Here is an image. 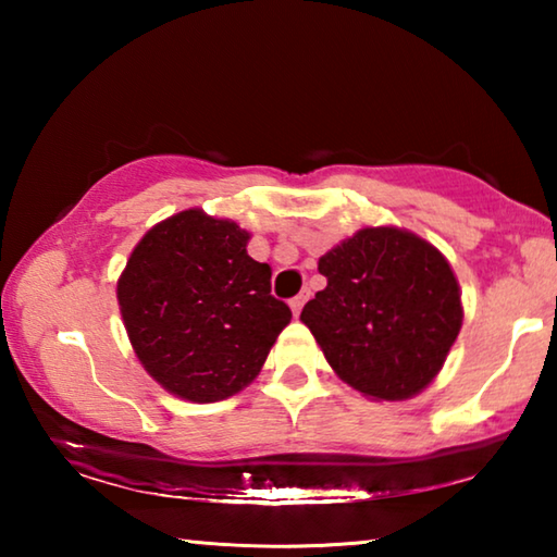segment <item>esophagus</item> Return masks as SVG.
Masks as SVG:
<instances>
[{
	"label": "esophagus",
	"instance_id": "obj_1",
	"mask_svg": "<svg viewBox=\"0 0 557 557\" xmlns=\"http://www.w3.org/2000/svg\"><path fill=\"white\" fill-rule=\"evenodd\" d=\"M307 297H309V292H299V295H297V297H292V299H289L292 314H295V317H299V312H301V307H305V301H307Z\"/></svg>",
	"mask_w": 557,
	"mask_h": 557
}]
</instances>
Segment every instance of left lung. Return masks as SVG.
I'll list each match as a JSON object with an SVG mask.
<instances>
[{"instance_id": "1", "label": "left lung", "mask_w": 557, "mask_h": 557, "mask_svg": "<svg viewBox=\"0 0 557 557\" xmlns=\"http://www.w3.org/2000/svg\"><path fill=\"white\" fill-rule=\"evenodd\" d=\"M319 272L326 287L299 319L338 379L371 400L425 391L465 319L447 258L410 231L369 225L319 258Z\"/></svg>"}]
</instances>
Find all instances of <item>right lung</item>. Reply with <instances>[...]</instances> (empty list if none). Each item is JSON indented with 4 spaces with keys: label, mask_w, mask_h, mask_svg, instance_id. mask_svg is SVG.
<instances>
[{
    "label": "right lung",
    "mask_w": 557,
    "mask_h": 557,
    "mask_svg": "<svg viewBox=\"0 0 557 557\" xmlns=\"http://www.w3.org/2000/svg\"><path fill=\"white\" fill-rule=\"evenodd\" d=\"M250 233L201 209L169 215L129 252L117 305L145 371L176 398L215 403L258 379L289 324Z\"/></svg>",
    "instance_id": "right-lung-1"
}]
</instances>
